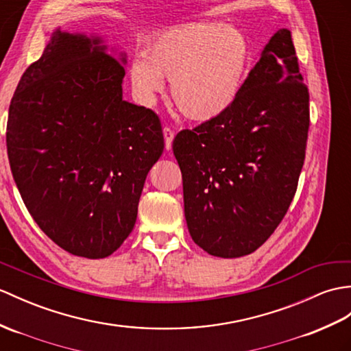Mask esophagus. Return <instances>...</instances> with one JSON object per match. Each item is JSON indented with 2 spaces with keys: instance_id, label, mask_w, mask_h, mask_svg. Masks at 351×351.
<instances>
[{
  "instance_id": "obj_1",
  "label": "esophagus",
  "mask_w": 351,
  "mask_h": 351,
  "mask_svg": "<svg viewBox=\"0 0 351 351\" xmlns=\"http://www.w3.org/2000/svg\"><path fill=\"white\" fill-rule=\"evenodd\" d=\"M162 134H165L166 149H167V151H170V149H172V142H173V137H175L173 130L170 128V127H165V128H162Z\"/></svg>"
}]
</instances>
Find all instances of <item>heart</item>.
Segmentation results:
<instances>
[{"label":"heart","instance_id":"1","mask_svg":"<svg viewBox=\"0 0 351 351\" xmlns=\"http://www.w3.org/2000/svg\"><path fill=\"white\" fill-rule=\"evenodd\" d=\"M251 62L241 31L223 22H186L160 32L128 65L133 93L149 104L172 80V97L185 118L208 122L238 100Z\"/></svg>","mask_w":351,"mask_h":351}]
</instances>
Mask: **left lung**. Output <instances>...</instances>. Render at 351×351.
<instances>
[{
    "mask_svg": "<svg viewBox=\"0 0 351 351\" xmlns=\"http://www.w3.org/2000/svg\"><path fill=\"white\" fill-rule=\"evenodd\" d=\"M302 80L290 31L278 29L232 108L176 134L186 226L208 254H251L287 214L309 128Z\"/></svg>",
    "mask_w": 351,
    "mask_h": 351,
    "instance_id": "8db88e82",
    "label": "left lung"
}]
</instances>
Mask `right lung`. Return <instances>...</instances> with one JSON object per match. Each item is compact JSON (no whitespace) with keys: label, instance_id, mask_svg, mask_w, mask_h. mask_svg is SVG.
Segmentation results:
<instances>
[{"label":"right lung","instance_id":"1","mask_svg":"<svg viewBox=\"0 0 351 351\" xmlns=\"http://www.w3.org/2000/svg\"><path fill=\"white\" fill-rule=\"evenodd\" d=\"M100 37L52 32L9 109L7 154L28 213L70 254L104 258L132 233L165 149L151 109L122 100L125 55Z\"/></svg>","mask_w":351,"mask_h":351}]
</instances>
